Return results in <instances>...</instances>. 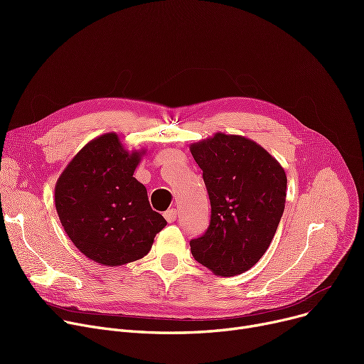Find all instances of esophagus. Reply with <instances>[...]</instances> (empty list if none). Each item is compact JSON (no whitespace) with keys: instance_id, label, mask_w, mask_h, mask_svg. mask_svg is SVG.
<instances>
[{"instance_id":"esophagus-1","label":"esophagus","mask_w":364,"mask_h":364,"mask_svg":"<svg viewBox=\"0 0 364 364\" xmlns=\"http://www.w3.org/2000/svg\"><path fill=\"white\" fill-rule=\"evenodd\" d=\"M164 217H165V220L168 221V223H174L176 220H177V209H168L166 213H164Z\"/></svg>"}]
</instances>
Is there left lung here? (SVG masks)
Wrapping results in <instances>:
<instances>
[{
    "label": "left lung",
    "mask_w": 364,
    "mask_h": 364,
    "mask_svg": "<svg viewBox=\"0 0 364 364\" xmlns=\"http://www.w3.org/2000/svg\"><path fill=\"white\" fill-rule=\"evenodd\" d=\"M203 172L211 202V223L190 240L198 262L214 274L247 272L269 250L284 211V169L251 139L215 132L190 144Z\"/></svg>",
    "instance_id": "8db88e82"
}]
</instances>
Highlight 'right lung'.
Returning <instances> with one entry per match:
<instances>
[{
  "instance_id": "obj_1",
  "label": "right lung",
  "mask_w": 364,
  "mask_h": 364,
  "mask_svg": "<svg viewBox=\"0 0 364 364\" xmlns=\"http://www.w3.org/2000/svg\"><path fill=\"white\" fill-rule=\"evenodd\" d=\"M146 149L128 150L117 132L88 141L66 165L54 188L66 235L94 262L118 267L149 254L166 225L134 176Z\"/></svg>"
}]
</instances>
